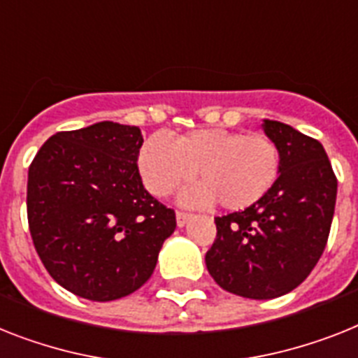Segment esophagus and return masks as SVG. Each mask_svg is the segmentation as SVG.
Wrapping results in <instances>:
<instances>
[{
	"instance_id": "1",
	"label": "esophagus",
	"mask_w": 358,
	"mask_h": 358,
	"mask_svg": "<svg viewBox=\"0 0 358 358\" xmlns=\"http://www.w3.org/2000/svg\"><path fill=\"white\" fill-rule=\"evenodd\" d=\"M176 217H177V225L179 227H185L186 223H188V221H190V217H192V214H188V212H177L176 214Z\"/></svg>"
}]
</instances>
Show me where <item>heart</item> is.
I'll list each match as a JSON object with an SVG mask.
<instances>
[{
    "label": "heart",
    "instance_id": "b5f03b06",
    "mask_svg": "<svg viewBox=\"0 0 358 358\" xmlns=\"http://www.w3.org/2000/svg\"><path fill=\"white\" fill-rule=\"evenodd\" d=\"M280 150L264 133L208 128L179 135L170 143L153 135L138 155V170L150 194L164 197L177 186L203 182L188 192L186 203H212L225 210H245L264 199L280 176Z\"/></svg>",
    "mask_w": 358,
    "mask_h": 358
}]
</instances>
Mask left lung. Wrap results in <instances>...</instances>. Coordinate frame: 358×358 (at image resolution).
Segmentation results:
<instances>
[{
	"mask_svg": "<svg viewBox=\"0 0 358 358\" xmlns=\"http://www.w3.org/2000/svg\"><path fill=\"white\" fill-rule=\"evenodd\" d=\"M280 150V176L264 199L215 217L206 268L225 291L271 300L298 287L326 249L336 201V176L317 138L265 120Z\"/></svg>",
	"mask_w": 358,
	"mask_h": 358,
	"instance_id": "obj_1",
	"label": "left lung"
}]
</instances>
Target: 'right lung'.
<instances>
[{
    "label": "right lung",
    "instance_id": "1",
    "mask_svg": "<svg viewBox=\"0 0 358 358\" xmlns=\"http://www.w3.org/2000/svg\"><path fill=\"white\" fill-rule=\"evenodd\" d=\"M137 126L58 131L29 166L27 220L41 264L76 296L109 302L153 274L176 212L146 192Z\"/></svg>",
    "mask_w": 358,
    "mask_h": 358
}]
</instances>
